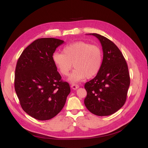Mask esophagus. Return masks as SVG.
Here are the masks:
<instances>
[{"label": "esophagus", "mask_w": 148, "mask_h": 148, "mask_svg": "<svg viewBox=\"0 0 148 148\" xmlns=\"http://www.w3.org/2000/svg\"><path fill=\"white\" fill-rule=\"evenodd\" d=\"M71 87L73 90H76V89H78L79 88V86L78 85H76V84H72Z\"/></svg>", "instance_id": "esophagus-1"}]
</instances>
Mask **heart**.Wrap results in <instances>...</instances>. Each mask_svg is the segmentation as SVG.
<instances>
[{
  "instance_id": "obj_1",
  "label": "heart",
  "mask_w": 148,
  "mask_h": 148,
  "mask_svg": "<svg viewBox=\"0 0 148 148\" xmlns=\"http://www.w3.org/2000/svg\"><path fill=\"white\" fill-rule=\"evenodd\" d=\"M63 52H55L53 60L63 76L69 75L73 64L75 69L69 78L73 83L92 78L101 69L103 53L98 46L78 41L65 46Z\"/></svg>"
}]
</instances>
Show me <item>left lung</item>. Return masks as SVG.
<instances>
[{
	"mask_svg": "<svg viewBox=\"0 0 148 148\" xmlns=\"http://www.w3.org/2000/svg\"><path fill=\"white\" fill-rule=\"evenodd\" d=\"M100 41L103 50L101 70L93 79L85 84L87 108L99 116L114 114L125 104L130 84L127 63L113 42L97 34H88Z\"/></svg>",
	"mask_w": 148,
	"mask_h": 148,
	"instance_id": "left-lung-1",
	"label": "left lung"
}]
</instances>
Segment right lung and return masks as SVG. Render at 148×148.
<instances>
[{"label": "right lung", "instance_id": "add662e5", "mask_svg": "<svg viewBox=\"0 0 148 148\" xmlns=\"http://www.w3.org/2000/svg\"><path fill=\"white\" fill-rule=\"evenodd\" d=\"M64 41L41 38L33 41L20 56L15 70L14 88L22 109L40 121L49 120L64 107L70 92L53 60Z\"/></svg>", "mask_w": 148, "mask_h": 148}]
</instances>
